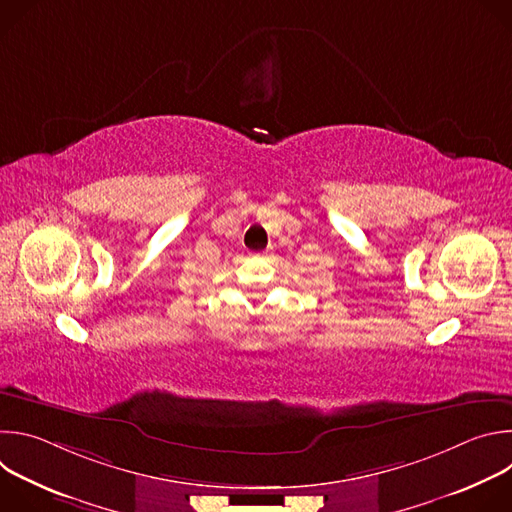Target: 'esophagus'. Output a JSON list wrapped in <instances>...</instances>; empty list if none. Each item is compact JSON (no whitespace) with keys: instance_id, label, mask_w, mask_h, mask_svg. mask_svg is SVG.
Segmentation results:
<instances>
[{"instance_id":"34e87169","label":"esophagus","mask_w":512,"mask_h":512,"mask_svg":"<svg viewBox=\"0 0 512 512\" xmlns=\"http://www.w3.org/2000/svg\"><path fill=\"white\" fill-rule=\"evenodd\" d=\"M259 257H265V255H269V251H261V253H257Z\"/></svg>"}]
</instances>
